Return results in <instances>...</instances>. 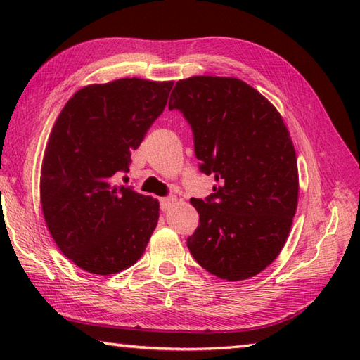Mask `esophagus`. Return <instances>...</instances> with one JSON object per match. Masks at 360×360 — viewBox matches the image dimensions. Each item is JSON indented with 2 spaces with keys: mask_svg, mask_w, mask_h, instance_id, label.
Wrapping results in <instances>:
<instances>
[{
  "mask_svg": "<svg viewBox=\"0 0 360 360\" xmlns=\"http://www.w3.org/2000/svg\"><path fill=\"white\" fill-rule=\"evenodd\" d=\"M159 202H160V210H170L173 205L178 202V198L176 196H168V198H160L159 200Z\"/></svg>",
  "mask_w": 360,
  "mask_h": 360,
  "instance_id": "obj_1",
  "label": "esophagus"
}]
</instances>
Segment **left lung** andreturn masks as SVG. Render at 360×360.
Here are the masks:
<instances>
[{
  "label": "left lung",
  "mask_w": 360,
  "mask_h": 360,
  "mask_svg": "<svg viewBox=\"0 0 360 360\" xmlns=\"http://www.w3.org/2000/svg\"><path fill=\"white\" fill-rule=\"evenodd\" d=\"M168 108L184 114L200 170L218 182L205 201L190 200L200 213L190 254L218 278L254 277L278 257L297 210V156L283 117L246 82L212 75L176 82Z\"/></svg>",
  "instance_id": "obj_1"
}]
</instances>
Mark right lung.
Instances as JSON below:
<instances>
[{"label": "right lung", "mask_w": 360, "mask_h": 360, "mask_svg": "<svg viewBox=\"0 0 360 360\" xmlns=\"http://www.w3.org/2000/svg\"><path fill=\"white\" fill-rule=\"evenodd\" d=\"M173 82L119 79L79 89L46 145L40 198L58 249L80 269L117 274L142 257L159 201L114 184L164 111Z\"/></svg>", "instance_id": "obj_1"}]
</instances>
